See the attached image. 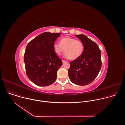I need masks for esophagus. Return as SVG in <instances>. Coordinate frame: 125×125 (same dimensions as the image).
Segmentation results:
<instances>
[{
  "instance_id": "34e87169",
  "label": "esophagus",
  "mask_w": 125,
  "mask_h": 125,
  "mask_svg": "<svg viewBox=\"0 0 125 125\" xmlns=\"http://www.w3.org/2000/svg\"><path fill=\"white\" fill-rule=\"evenodd\" d=\"M65 62H66V61H65V60H62V63H63V64L65 63Z\"/></svg>"
}]
</instances>
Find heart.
<instances>
[{
    "instance_id": "1",
    "label": "heart",
    "mask_w": 125,
    "mask_h": 125,
    "mask_svg": "<svg viewBox=\"0 0 125 125\" xmlns=\"http://www.w3.org/2000/svg\"><path fill=\"white\" fill-rule=\"evenodd\" d=\"M53 49L57 55L61 54L65 50V57L75 60L82 55L83 45L80 41L69 37H65L60 40V43H54Z\"/></svg>"
}]
</instances>
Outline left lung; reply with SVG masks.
I'll use <instances>...</instances> for the list:
<instances>
[{"label":"left lung","mask_w":125,"mask_h":125,"mask_svg":"<svg viewBox=\"0 0 125 125\" xmlns=\"http://www.w3.org/2000/svg\"><path fill=\"white\" fill-rule=\"evenodd\" d=\"M76 36L83 43L84 50L79 58L70 63L68 75L73 83L85 85L96 78L101 69V50L97 44L86 35L81 34Z\"/></svg>","instance_id":"1"}]
</instances>
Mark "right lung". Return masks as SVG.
<instances>
[{"label": "right lung", "mask_w": 125, "mask_h": 125, "mask_svg": "<svg viewBox=\"0 0 125 125\" xmlns=\"http://www.w3.org/2000/svg\"><path fill=\"white\" fill-rule=\"evenodd\" d=\"M60 33H42L27 45L24 55L27 75L33 83L40 86L50 85L57 78L58 70L62 65L53 49Z\"/></svg>", "instance_id": "1"}]
</instances>
